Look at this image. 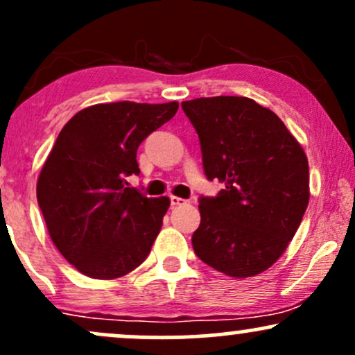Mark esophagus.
<instances>
[{"label": "esophagus", "instance_id": "1", "mask_svg": "<svg viewBox=\"0 0 355 355\" xmlns=\"http://www.w3.org/2000/svg\"><path fill=\"white\" fill-rule=\"evenodd\" d=\"M185 203H187V200H183V198H180V197H175V195L170 197V205H172V207L185 205Z\"/></svg>", "mask_w": 355, "mask_h": 355}]
</instances>
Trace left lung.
Returning a JSON list of instances; mask_svg holds the SVG:
<instances>
[{
    "label": "left lung",
    "mask_w": 355,
    "mask_h": 355,
    "mask_svg": "<svg viewBox=\"0 0 355 355\" xmlns=\"http://www.w3.org/2000/svg\"><path fill=\"white\" fill-rule=\"evenodd\" d=\"M197 130L203 170L225 183L200 197L191 245L229 277L262 274L284 254L309 205V162L284 121L245 96L182 101Z\"/></svg>",
    "instance_id": "8db88e82"
}]
</instances>
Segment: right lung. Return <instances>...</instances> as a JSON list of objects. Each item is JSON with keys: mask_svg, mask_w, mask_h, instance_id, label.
<instances>
[{"mask_svg": "<svg viewBox=\"0 0 355 355\" xmlns=\"http://www.w3.org/2000/svg\"><path fill=\"white\" fill-rule=\"evenodd\" d=\"M178 110L116 101L83 108L63 126L36 183L48 234L60 254L92 279L112 280L148 257L170 207L130 189L137 150Z\"/></svg>", "mask_w": 355, "mask_h": 355, "instance_id": "add662e5", "label": "right lung"}]
</instances>
